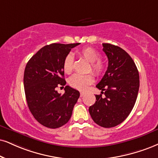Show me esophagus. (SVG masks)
I'll return each mask as SVG.
<instances>
[{
	"mask_svg": "<svg viewBox=\"0 0 158 158\" xmlns=\"http://www.w3.org/2000/svg\"><path fill=\"white\" fill-rule=\"evenodd\" d=\"M80 95H81V97H82L85 95V93L84 92H81V94H80Z\"/></svg>",
	"mask_w": 158,
	"mask_h": 158,
	"instance_id": "1",
	"label": "esophagus"
}]
</instances>
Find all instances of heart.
Returning <instances> with one entry per match:
<instances>
[{
	"mask_svg": "<svg viewBox=\"0 0 158 158\" xmlns=\"http://www.w3.org/2000/svg\"><path fill=\"white\" fill-rule=\"evenodd\" d=\"M79 54L89 62L88 72H92L95 75L101 76L105 73L106 69V62L100 57V52L94 48L88 47L81 50ZM63 69L64 73L69 74L73 69V57L71 54L64 58L63 61ZM94 81V77L91 73L80 75L75 74L69 78V84L74 89L81 91H85Z\"/></svg>",
	"mask_w": 158,
	"mask_h": 158,
	"instance_id": "b5f03b06",
	"label": "heart"
}]
</instances>
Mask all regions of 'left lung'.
Instances as JSON below:
<instances>
[{
	"label": "left lung",
	"mask_w": 158,
	"mask_h": 158,
	"mask_svg": "<svg viewBox=\"0 0 158 158\" xmlns=\"http://www.w3.org/2000/svg\"><path fill=\"white\" fill-rule=\"evenodd\" d=\"M102 46L108 59V69L96 85L101 94L95 95L96 102L89 110L95 123L109 128L129 116L137 99L140 81L135 62L125 50L108 43Z\"/></svg>",
	"instance_id": "1"
}]
</instances>
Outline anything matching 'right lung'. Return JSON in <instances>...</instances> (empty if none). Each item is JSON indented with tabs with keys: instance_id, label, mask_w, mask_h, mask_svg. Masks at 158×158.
<instances>
[{
	"instance_id": "right-lung-1",
	"label": "right lung",
	"mask_w": 158,
	"mask_h": 158,
	"mask_svg": "<svg viewBox=\"0 0 158 158\" xmlns=\"http://www.w3.org/2000/svg\"><path fill=\"white\" fill-rule=\"evenodd\" d=\"M80 43H53L46 45L31 58L24 72L25 94L31 113L39 123L58 128L69 122L80 92L69 85L64 94L56 90L64 87L63 61L72 48Z\"/></svg>"
}]
</instances>
